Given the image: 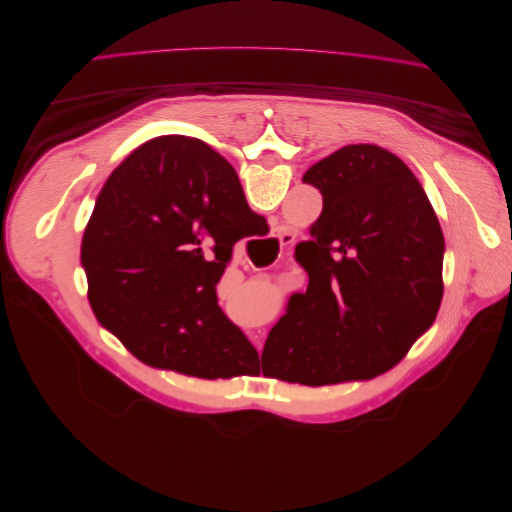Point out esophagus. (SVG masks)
I'll use <instances>...</instances> for the list:
<instances>
[{
  "mask_svg": "<svg viewBox=\"0 0 512 512\" xmlns=\"http://www.w3.org/2000/svg\"><path fill=\"white\" fill-rule=\"evenodd\" d=\"M294 233H291L287 227H277V235H275V239L281 243V246H287V243H291L294 241ZM262 337L264 335H256V348L260 350L262 348Z\"/></svg>",
  "mask_w": 512,
  "mask_h": 512,
  "instance_id": "1",
  "label": "esophagus"
}]
</instances>
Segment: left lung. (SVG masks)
I'll return each mask as SVG.
<instances>
[{
    "instance_id": "8db88e82",
    "label": "left lung",
    "mask_w": 512,
    "mask_h": 512,
    "mask_svg": "<svg viewBox=\"0 0 512 512\" xmlns=\"http://www.w3.org/2000/svg\"><path fill=\"white\" fill-rule=\"evenodd\" d=\"M323 196L289 298L262 350L271 375L302 385L371 379L404 358L444 296V235L419 179L377 145H346L306 170Z\"/></svg>"
}]
</instances>
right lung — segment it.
<instances>
[{
  "instance_id": "obj_1",
  "label": "right lung",
  "mask_w": 512,
  "mask_h": 512,
  "mask_svg": "<svg viewBox=\"0 0 512 512\" xmlns=\"http://www.w3.org/2000/svg\"><path fill=\"white\" fill-rule=\"evenodd\" d=\"M266 225L235 168L185 135L150 139L97 196L81 262L91 308L141 362L202 379L246 375L256 348L218 306L233 246Z\"/></svg>"
}]
</instances>
